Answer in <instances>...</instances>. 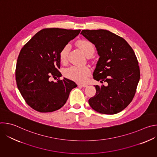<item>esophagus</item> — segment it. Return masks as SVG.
Instances as JSON below:
<instances>
[{
  "mask_svg": "<svg viewBox=\"0 0 157 157\" xmlns=\"http://www.w3.org/2000/svg\"><path fill=\"white\" fill-rule=\"evenodd\" d=\"M78 87H86L87 86V85L86 84H78Z\"/></svg>",
  "mask_w": 157,
  "mask_h": 157,
  "instance_id": "obj_1",
  "label": "esophagus"
}]
</instances>
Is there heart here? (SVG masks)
<instances>
[{
  "label": "heart",
  "mask_w": 157,
  "mask_h": 157,
  "mask_svg": "<svg viewBox=\"0 0 157 157\" xmlns=\"http://www.w3.org/2000/svg\"><path fill=\"white\" fill-rule=\"evenodd\" d=\"M76 45L86 56H92L94 53L95 50L93 44L88 40H79L76 43ZM70 50V45L69 44H66L61 48L59 55V59L61 63H66L68 61ZM90 73L91 70L87 66H71L63 71V74L65 77L79 82L85 81Z\"/></svg>",
  "instance_id": "1"
}]
</instances>
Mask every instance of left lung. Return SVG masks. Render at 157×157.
Returning a JSON list of instances; mask_svg holds the SVG:
<instances>
[{
  "label": "left lung",
  "instance_id": "obj_1",
  "mask_svg": "<svg viewBox=\"0 0 157 157\" xmlns=\"http://www.w3.org/2000/svg\"><path fill=\"white\" fill-rule=\"evenodd\" d=\"M81 34L94 44L100 56L93 78L106 85L94 86L96 93L89 104L101 114L120 113L132 102L140 79L136 54L123 38L110 31L83 30Z\"/></svg>",
  "mask_w": 157,
  "mask_h": 157
}]
</instances>
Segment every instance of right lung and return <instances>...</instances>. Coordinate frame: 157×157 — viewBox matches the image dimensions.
Segmentation results:
<instances>
[{
  "mask_svg": "<svg viewBox=\"0 0 157 157\" xmlns=\"http://www.w3.org/2000/svg\"><path fill=\"white\" fill-rule=\"evenodd\" d=\"M81 30L44 29L37 32L22 48L17 61L15 79L27 104L40 113H51L62 107L72 89L73 81L50 78L61 76L59 52Z\"/></svg>",
  "mask_w": 157,
  "mask_h": 157,
  "instance_id": "1",
  "label": "right lung"
}]
</instances>
